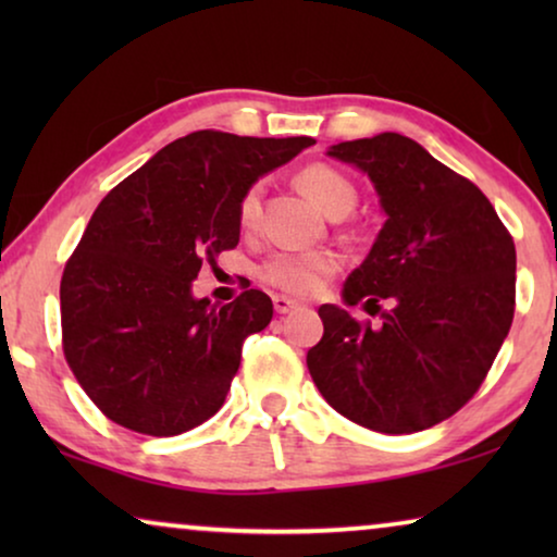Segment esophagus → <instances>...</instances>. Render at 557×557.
Here are the masks:
<instances>
[{
	"instance_id": "34e87169",
	"label": "esophagus",
	"mask_w": 557,
	"mask_h": 557,
	"mask_svg": "<svg viewBox=\"0 0 557 557\" xmlns=\"http://www.w3.org/2000/svg\"><path fill=\"white\" fill-rule=\"evenodd\" d=\"M273 309H276L278 314H288V311L296 309V301L288 299V296L276 294V296H273Z\"/></svg>"
}]
</instances>
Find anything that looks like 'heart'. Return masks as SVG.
<instances>
[{
    "instance_id": "heart-1",
    "label": "heart",
    "mask_w": 557,
    "mask_h": 557,
    "mask_svg": "<svg viewBox=\"0 0 557 557\" xmlns=\"http://www.w3.org/2000/svg\"><path fill=\"white\" fill-rule=\"evenodd\" d=\"M299 185L326 215H337L355 208V182L330 164H309L299 172ZM261 212V185H250L240 195V227H253ZM339 256L332 250H276L258 265V278L292 296H314L339 271Z\"/></svg>"
}]
</instances>
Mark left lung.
<instances>
[{
	"label": "left lung",
	"mask_w": 557,
	"mask_h": 557,
	"mask_svg": "<svg viewBox=\"0 0 557 557\" xmlns=\"http://www.w3.org/2000/svg\"><path fill=\"white\" fill-rule=\"evenodd\" d=\"M330 157L368 172L387 215L342 292L383 324L322 304L309 372L324 400L364 429H431L474 398L512 326L515 240L474 182L408 136L342 141Z\"/></svg>",
	"instance_id": "8db88e82"
}]
</instances>
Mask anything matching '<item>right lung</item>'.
Listing matches in <instances>:
<instances>
[{"instance_id": "obj_1", "label": "right lung", "mask_w": 557, "mask_h": 557, "mask_svg": "<svg viewBox=\"0 0 557 557\" xmlns=\"http://www.w3.org/2000/svg\"><path fill=\"white\" fill-rule=\"evenodd\" d=\"M314 144L215 128L159 149L98 205L60 281L63 355L113 423L177 436L215 416L240 368L243 339L273 304L248 288L225 307L195 299L202 263L240 240V195Z\"/></svg>"}]
</instances>
